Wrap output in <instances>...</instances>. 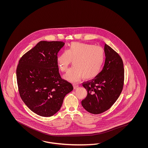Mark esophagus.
Returning a JSON list of instances; mask_svg holds the SVG:
<instances>
[{"label": "esophagus", "mask_w": 148, "mask_h": 148, "mask_svg": "<svg viewBox=\"0 0 148 148\" xmlns=\"http://www.w3.org/2000/svg\"><path fill=\"white\" fill-rule=\"evenodd\" d=\"M73 87H74V89H76V88H77L78 87H79V85H77L76 84H73Z\"/></svg>", "instance_id": "esophagus-1"}]
</instances>
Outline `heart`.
<instances>
[{
	"instance_id": "b5f03b06",
	"label": "heart",
	"mask_w": 148,
	"mask_h": 148,
	"mask_svg": "<svg viewBox=\"0 0 148 148\" xmlns=\"http://www.w3.org/2000/svg\"><path fill=\"white\" fill-rule=\"evenodd\" d=\"M105 58V51L101 47L75 42L58 55L57 62L60 71L64 72L67 71L72 61L74 66L68 70L64 78L75 82L82 77L85 79H92L98 76Z\"/></svg>"
}]
</instances>
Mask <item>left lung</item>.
Here are the masks:
<instances>
[{"mask_svg":"<svg viewBox=\"0 0 148 148\" xmlns=\"http://www.w3.org/2000/svg\"><path fill=\"white\" fill-rule=\"evenodd\" d=\"M105 61L102 71L91 80L82 83L87 95L81 104L87 111L97 114L111 108L124 86V69L121 57L105 44Z\"/></svg>","mask_w":148,"mask_h":148,"instance_id":"8db88e82","label":"left lung"}]
</instances>
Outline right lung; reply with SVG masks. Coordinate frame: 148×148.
I'll list each match as a JSON object with an SVG mask.
<instances>
[{
	"instance_id": "obj_1",
	"label": "right lung",
	"mask_w": 148,
	"mask_h": 148,
	"mask_svg": "<svg viewBox=\"0 0 148 148\" xmlns=\"http://www.w3.org/2000/svg\"><path fill=\"white\" fill-rule=\"evenodd\" d=\"M64 45L61 41H40L19 61L16 76L20 97L40 116L58 112L64 97L73 90L58 72V53Z\"/></svg>"
}]
</instances>
